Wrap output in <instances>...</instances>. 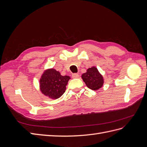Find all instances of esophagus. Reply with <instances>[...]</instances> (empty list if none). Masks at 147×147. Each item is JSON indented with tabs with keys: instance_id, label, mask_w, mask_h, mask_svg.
<instances>
[{
	"instance_id": "esophagus-1",
	"label": "esophagus",
	"mask_w": 147,
	"mask_h": 147,
	"mask_svg": "<svg viewBox=\"0 0 147 147\" xmlns=\"http://www.w3.org/2000/svg\"><path fill=\"white\" fill-rule=\"evenodd\" d=\"M72 77L73 78H78V77H79V75H78V74H72Z\"/></svg>"
}]
</instances>
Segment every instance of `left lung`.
Segmentation results:
<instances>
[{
	"label": "left lung",
	"mask_w": 147,
	"mask_h": 147,
	"mask_svg": "<svg viewBox=\"0 0 147 147\" xmlns=\"http://www.w3.org/2000/svg\"><path fill=\"white\" fill-rule=\"evenodd\" d=\"M82 78L87 87L92 90H97L103 86V77L95 67L89 68L86 73L82 74Z\"/></svg>",
	"instance_id": "8db88e82"
}]
</instances>
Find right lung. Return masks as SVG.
<instances>
[{
	"label": "right lung",
	"instance_id": "1",
	"mask_svg": "<svg viewBox=\"0 0 147 147\" xmlns=\"http://www.w3.org/2000/svg\"><path fill=\"white\" fill-rule=\"evenodd\" d=\"M70 79L69 76H62L59 72L54 69H47L40 80V89L44 95L51 99L59 98L65 91Z\"/></svg>",
	"mask_w": 147,
	"mask_h": 147
}]
</instances>
